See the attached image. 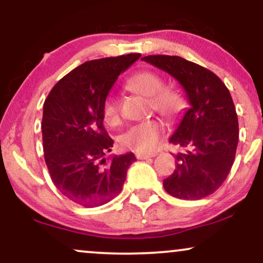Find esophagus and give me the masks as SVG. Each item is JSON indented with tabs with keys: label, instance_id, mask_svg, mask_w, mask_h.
<instances>
[{
	"label": "esophagus",
	"instance_id": "esophagus-1",
	"mask_svg": "<svg viewBox=\"0 0 263 263\" xmlns=\"http://www.w3.org/2000/svg\"><path fill=\"white\" fill-rule=\"evenodd\" d=\"M156 155H147V153H136V158L137 159H148L155 157Z\"/></svg>",
	"mask_w": 263,
	"mask_h": 263
}]
</instances>
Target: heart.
Listing matches in <instances>:
<instances>
[{
    "mask_svg": "<svg viewBox=\"0 0 263 263\" xmlns=\"http://www.w3.org/2000/svg\"><path fill=\"white\" fill-rule=\"evenodd\" d=\"M131 91L149 99L151 108L164 117L165 120L176 119L184 107V100L179 92L164 89V81L158 74L143 70L135 74L127 81ZM102 116L110 125H115L121 119L120 106L112 98H107L102 105ZM164 135V127L158 120H146L131 126L120 137L123 148L137 153H151L157 149Z\"/></svg>",
    "mask_w": 263,
    "mask_h": 263,
    "instance_id": "1",
    "label": "heart"
}]
</instances>
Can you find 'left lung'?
I'll return each mask as SVG.
<instances>
[{
  "label": "left lung",
  "instance_id": "left-lung-1",
  "mask_svg": "<svg viewBox=\"0 0 263 263\" xmlns=\"http://www.w3.org/2000/svg\"><path fill=\"white\" fill-rule=\"evenodd\" d=\"M142 60L173 77L190 106L170 142L188 148L176 156V171L163 180L168 194L198 200L213 194L230 173L238 142L236 108L228 87L206 68L177 55Z\"/></svg>",
  "mask_w": 263,
  "mask_h": 263
}]
</instances>
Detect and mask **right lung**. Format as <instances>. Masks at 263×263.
Listing matches in <instances>:
<instances>
[{
  "label": "right lung",
  "mask_w": 263,
  "mask_h": 263,
  "mask_svg": "<svg viewBox=\"0 0 263 263\" xmlns=\"http://www.w3.org/2000/svg\"><path fill=\"white\" fill-rule=\"evenodd\" d=\"M140 53L85 62L54 85L43 105L44 159L54 185L69 200L100 206L120 194L132 152L104 158L114 141L104 127L102 105L119 75ZM100 164H106L104 168Z\"/></svg>",
  "instance_id": "1"
}]
</instances>
